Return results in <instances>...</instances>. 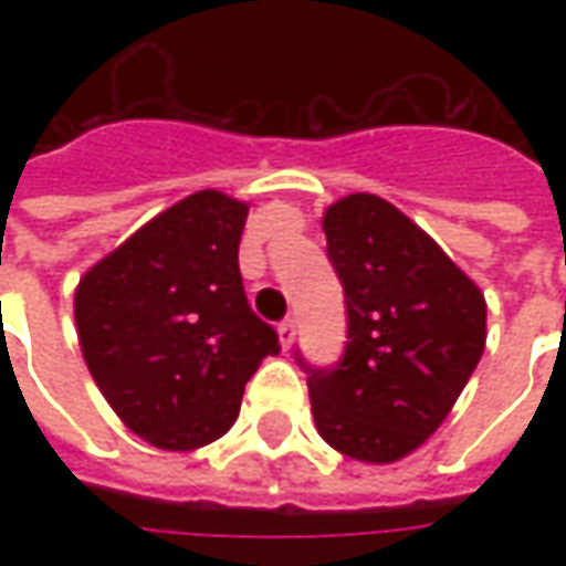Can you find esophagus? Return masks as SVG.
<instances>
[{"mask_svg":"<svg viewBox=\"0 0 566 566\" xmlns=\"http://www.w3.org/2000/svg\"><path fill=\"white\" fill-rule=\"evenodd\" d=\"M279 339H282L284 348H291L296 339V321L294 318H284L282 324H279Z\"/></svg>","mask_w":566,"mask_h":566,"instance_id":"1","label":"esophagus"}]
</instances>
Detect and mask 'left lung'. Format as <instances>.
Returning a JSON list of instances; mask_svg holds the SVG:
<instances>
[{
    "label": "left lung",
    "instance_id": "8db88e82",
    "mask_svg": "<svg viewBox=\"0 0 566 566\" xmlns=\"http://www.w3.org/2000/svg\"><path fill=\"white\" fill-rule=\"evenodd\" d=\"M348 343L336 367H312L315 427L355 461L416 451L461 397L485 352V296L430 235L373 193L324 211Z\"/></svg>",
    "mask_w": 566,
    "mask_h": 566
}]
</instances>
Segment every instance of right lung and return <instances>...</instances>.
Returning a JSON list of instances; mask_svg holds the SVG:
<instances>
[{"label":"right lung","instance_id":"add662e5","mask_svg":"<svg viewBox=\"0 0 566 566\" xmlns=\"http://www.w3.org/2000/svg\"><path fill=\"white\" fill-rule=\"evenodd\" d=\"M248 206L221 190L157 214L75 291L87 369L120 421L166 451L233 427L245 381L279 355V333L248 306L239 239Z\"/></svg>","mask_w":566,"mask_h":566}]
</instances>
